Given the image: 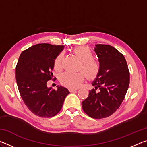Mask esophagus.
Segmentation results:
<instances>
[{"mask_svg":"<svg viewBox=\"0 0 147 147\" xmlns=\"http://www.w3.org/2000/svg\"><path fill=\"white\" fill-rule=\"evenodd\" d=\"M69 90L70 92H74V91H76L78 90V89H69Z\"/></svg>","mask_w":147,"mask_h":147,"instance_id":"obj_1","label":"esophagus"}]
</instances>
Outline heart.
<instances>
[{
  "label": "heart",
  "mask_w": 147,
  "mask_h": 147,
  "mask_svg": "<svg viewBox=\"0 0 147 147\" xmlns=\"http://www.w3.org/2000/svg\"><path fill=\"white\" fill-rule=\"evenodd\" d=\"M73 53L80 60V69L85 72L88 78L93 79L96 78L100 70V65L98 61L93 58V53L90 48L87 46H78L73 49ZM64 58L63 53H59L54 61V67L56 71L62 69V63ZM85 74L83 72L72 73L66 72L61 74L60 82L64 86L70 89L79 88L85 79Z\"/></svg>",
  "instance_id": "1"
}]
</instances>
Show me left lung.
<instances>
[{
    "label": "left lung",
    "instance_id": "left-lung-1",
    "mask_svg": "<svg viewBox=\"0 0 147 147\" xmlns=\"http://www.w3.org/2000/svg\"><path fill=\"white\" fill-rule=\"evenodd\" d=\"M94 51L100 70L92 83L95 89L89 91L82 108L88 116L98 119L112 115L121 106L130 84V72L123 54L113 47L97 44Z\"/></svg>",
    "mask_w": 147,
    "mask_h": 147
}]
</instances>
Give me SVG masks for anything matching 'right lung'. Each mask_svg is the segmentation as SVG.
I'll return each instance as SVG.
<instances>
[{
    "label": "right lung",
    "mask_w": 147,
    "mask_h": 147,
    "mask_svg": "<svg viewBox=\"0 0 147 147\" xmlns=\"http://www.w3.org/2000/svg\"><path fill=\"white\" fill-rule=\"evenodd\" d=\"M63 47L35 45L22 52L16 65V79L21 98L29 110L41 117L55 116L70 93L62 86H57V90L47 86V81L56 79L52 73L54 61Z\"/></svg>",
    "instance_id": "right-lung-1"
}]
</instances>
